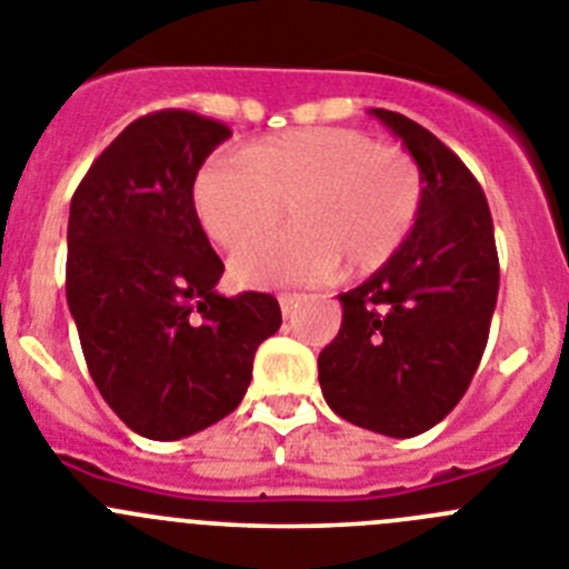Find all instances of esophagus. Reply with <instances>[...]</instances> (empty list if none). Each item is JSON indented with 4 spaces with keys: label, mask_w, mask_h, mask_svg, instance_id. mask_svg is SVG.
I'll return each instance as SVG.
<instances>
[{
    "label": "esophagus",
    "mask_w": 569,
    "mask_h": 569,
    "mask_svg": "<svg viewBox=\"0 0 569 569\" xmlns=\"http://www.w3.org/2000/svg\"><path fill=\"white\" fill-rule=\"evenodd\" d=\"M300 297L303 295H297V291H280L278 303L280 309H283V315H291V311H295V306L300 303Z\"/></svg>",
    "instance_id": "34e87169"
}]
</instances>
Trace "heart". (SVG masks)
I'll list each match as a JSON object with an SVG mask.
<instances>
[{"mask_svg":"<svg viewBox=\"0 0 569 569\" xmlns=\"http://www.w3.org/2000/svg\"><path fill=\"white\" fill-rule=\"evenodd\" d=\"M192 203L223 249L271 228L290 207L291 230L234 252L238 286L322 283L340 266L366 274L386 266L417 227L425 176L402 147L351 127H306L214 156L198 170Z\"/></svg>","mask_w":569,"mask_h":569,"instance_id":"heart-1","label":"heart"}]
</instances>
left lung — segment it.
Instances as JSON below:
<instances>
[{
    "label": "left lung",
    "instance_id": "1",
    "mask_svg": "<svg viewBox=\"0 0 569 569\" xmlns=\"http://www.w3.org/2000/svg\"><path fill=\"white\" fill-rule=\"evenodd\" d=\"M371 112L422 167V214L386 266L342 291V326L317 368L331 411L408 439L442 422L473 380L499 295V254L488 198L462 158L402 112Z\"/></svg>",
    "mask_w": 569,
    "mask_h": 569
}]
</instances>
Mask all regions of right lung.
<instances>
[{
  "instance_id": "obj_1",
  "label": "right lung",
  "mask_w": 569,
  "mask_h": 569,
  "mask_svg": "<svg viewBox=\"0 0 569 569\" xmlns=\"http://www.w3.org/2000/svg\"><path fill=\"white\" fill-rule=\"evenodd\" d=\"M223 121L158 110L124 127L70 201L68 306L96 388L158 442L238 408L260 342L280 329L272 295L214 291L223 263L192 203Z\"/></svg>"
}]
</instances>
